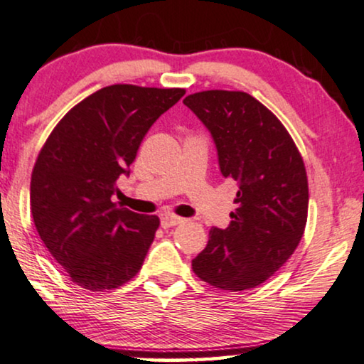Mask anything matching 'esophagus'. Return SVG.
<instances>
[{
  "label": "esophagus",
  "mask_w": 364,
  "mask_h": 364,
  "mask_svg": "<svg viewBox=\"0 0 364 364\" xmlns=\"http://www.w3.org/2000/svg\"><path fill=\"white\" fill-rule=\"evenodd\" d=\"M183 223V218L180 216H173V214H161V226L163 228H173L178 226V224Z\"/></svg>",
  "instance_id": "esophagus-1"
}]
</instances>
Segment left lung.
Listing matches in <instances>:
<instances>
[{"instance_id":"obj_1","label":"left lung","mask_w":364,"mask_h":364,"mask_svg":"<svg viewBox=\"0 0 364 364\" xmlns=\"http://www.w3.org/2000/svg\"><path fill=\"white\" fill-rule=\"evenodd\" d=\"M183 104L211 132L223 176L239 184L231 224L209 231L193 272L221 290L254 289L282 267L304 235V158L282 122L247 92L203 90Z\"/></svg>"}]
</instances>
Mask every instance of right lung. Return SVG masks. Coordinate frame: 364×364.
Returning a JSON list of instances; mask_svg holds the SVG:
<instances>
[{
  "label": "right lung",
  "instance_id": "1",
  "mask_svg": "<svg viewBox=\"0 0 364 364\" xmlns=\"http://www.w3.org/2000/svg\"><path fill=\"white\" fill-rule=\"evenodd\" d=\"M184 94L180 87H104L73 107L41 148L31 175L34 226L82 289H119L141 269L160 219L117 208L112 194L150 127Z\"/></svg>",
  "mask_w": 364,
  "mask_h": 364
}]
</instances>
